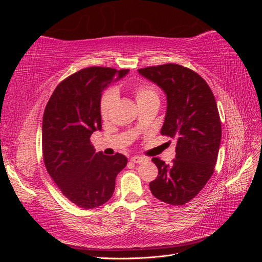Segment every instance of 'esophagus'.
Listing matches in <instances>:
<instances>
[{
  "mask_svg": "<svg viewBox=\"0 0 262 262\" xmlns=\"http://www.w3.org/2000/svg\"><path fill=\"white\" fill-rule=\"evenodd\" d=\"M146 161H147L146 158L141 157V156H132V157H131V162L136 163V164H142V163H144V162H146Z\"/></svg>",
  "mask_w": 262,
  "mask_h": 262,
  "instance_id": "esophagus-1",
  "label": "esophagus"
}]
</instances>
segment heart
<instances>
[{"instance_id":"heart-1","label":"heart","mask_w":262,"mask_h":262,"mask_svg":"<svg viewBox=\"0 0 262 262\" xmlns=\"http://www.w3.org/2000/svg\"><path fill=\"white\" fill-rule=\"evenodd\" d=\"M134 94H136L138 104L149 100H158V95L156 93V90L152 85L148 84H141L137 86L136 90H134ZM116 98L117 93L115 90H109L102 95L100 101V114L102 117H106L108 115L109 110L114 105Z\"/></svg>"}]
</instances>
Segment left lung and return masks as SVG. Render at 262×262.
I'll return each instance as SVG.
<instances>
[{
    "label": "left lung",
    "mask_w": 262,
    "mask_h": 262,
    "mask_svg": "<svg viewBox=\"0 0 262 262\" xmlns=\"http://www.w3.org/2000/svg\"><path fill=\"white\" fill-rule=\"evenodd\" d=\"M138 72L166 95L161 134L177 140L171 164L152 160L158 176L149 182L150 192L165 203L182 205L200 192L215 167L222 136L215 98L199 74L179 64L149 67Z\"/></svg>",
    "instance_id": "left-lung-1"
}]
</instances>
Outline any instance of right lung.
I'll list each match as a JSON object with an SVG mask.
<instances>
[{"label":"right lung","mask_w":262,"mask_h":262,"mask_svg":"<svg viewBox=\"0 0 262 262\" xmlns=\"http://www.w3.org/2000/svg\"><path fill=\"white\" fill-rule=\"evenodd\" d=\"M128 73L112 68L83 69L61 82L46 106V168L62 193L82 209L106 203L115 191L117 175L128 163L120 153H96L91 144L92 134L101 130V93Z\"/></svg>","instance_id":"add662e5"}]
</instances>
